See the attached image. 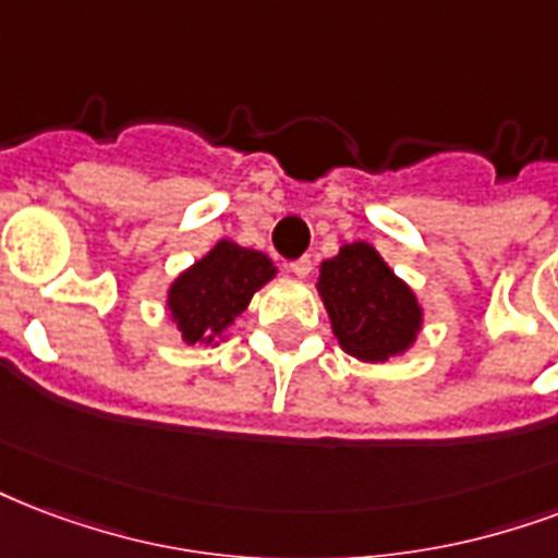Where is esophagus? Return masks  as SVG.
Wrapping results in <instances>:
<instances>
[{
  "instance_id": "34e87169",
  "label": "esophagus",
  "mask_w": 558,
  "mask_h": 558,
  "mask_svg": "<svg viewBox=\"0 0 558 558\" xmlns=\"http://www.w3.org/2000/svg\"><path fill=\"white\" fill-rule=\"evenodd\" d=\"M289 271L295 275V278H307L310 271H313V260L310 257H301V260L289 263Z\"/></svg>"
}]
</instances>
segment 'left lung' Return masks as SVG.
I'll use <instances>...</instances> for the list:
<instances>
[{
	"label": "left lung",
	"instance_id": "1",
	"mask_svg": "<svg viewBox=\"0 0 558 558\" xmlns=\"http://www.w3.org/2000/svg\"><path fill=\"white\" fill-rule=\"evenodd\" d=\"M318 298L339 348L363 363H389L418 342L424 307L380 251L368 242H345L318 266Z\"/></svg>",
	"mask_w": 558,
	"mask_h": 558
}]
</instances>
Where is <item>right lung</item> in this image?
<instances>
[{"label": "right lung", "instance_id": "right-lung-1", "mask_svg": "<svg viewBox=\"0 0 558 558\" xmlns=\"http://www.w3.org/2000/svg\"><path fill=\"white\" fill-rule=\"evenodd\" d=\"M278 266L269 254L219 240L202 260L178 275L166 289V310L186 345L216 348L228 339V327L248 310Z\"/></svg>", "mask_w": 558, "mask_h": 558}]
</instances>
